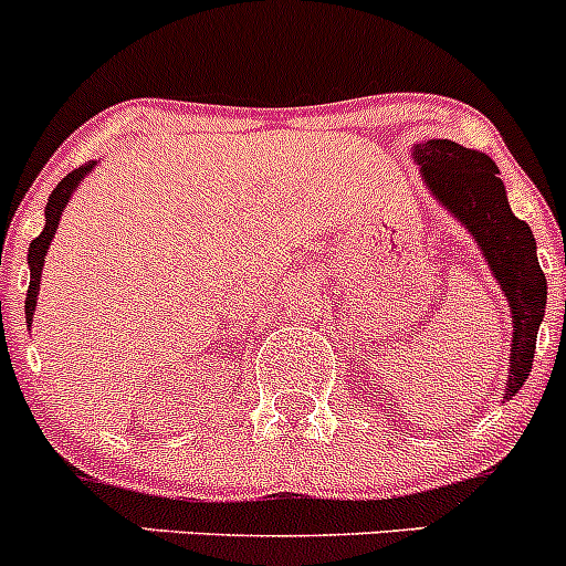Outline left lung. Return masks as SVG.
<instances>
[{"label":"left lung","instance_id":"obj_1","mask_svg":"<svg viewBox=\"0 0 566 566\" xmlns=\"http://www.w3.org/2000/svg\"><path fill=\"white\" fill-rule=\"evenodd\" d=\"M413 158L432 197L471 232L510 301L512 345L504 399H512L531 373L536 331L547 304V279L536 260L531 227L512 213L499 167L484 153L452 139H427L413 145Z\"/></svg>","mask_w":566,"mask_h":566}]
</instances>
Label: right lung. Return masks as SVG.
Listing matches in <instances>:
<instances>
[{"label": "right lung", "mask_w": 566, "mask_h": 566, "mask_svg": "<svg viewBox=\"0 0 566 566\" xmlns=\"http://www.w3.org/2000/svg\"><path fill=\"white\" fill-rule=\"evenodd\" d=\"M95 164H98V161H90V164H84V167L73 169L71 175L62 177L60 186H56L54 191H51L49 202H45V224H43V232H40L35 241L30 243V254H27V260H30V290H27V304H24L27 325H32V315H35L38 290H40V273H43L45 254H49L51 241H54L56 227H60L62 210H65L67 199L73 197V191H76V188H78V182H82L84 177L93 172Z\"/></svg>", "instance_id": "1"}]
</instances>
